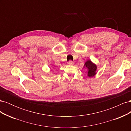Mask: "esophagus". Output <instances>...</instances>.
Returning a JSON list of instances; mask_svg holds the SVG:
<instances>
[{
	"mask_svg": "<svg viewBox=\"0 0 131 131\" xmlns=\"http://www.w3.org/2000/svg\"><path fill=\"white\" fill-rule=\"evenodd\" d=\"M68 64H69V65H70V66H73L74 65V62L72 61H69V62H68Z\"/></svg>",
	"mask_w": 131,
	"mask_h": 131,
	"instance_id": "esophagus-1",
	"label": "esophagus"
}]
</instances>
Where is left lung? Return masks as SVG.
Returning a JSON list of instances; mask_svg holds the SVG:
<instances>
[{
    "instance_id": "obj_1",
    "label": "left lung",
    "mask_w": 131,
    "mask_h": 131,
    "mask_svg": "<svg viewBox=\"0 0 131 131\" xmlns=\"http://www.w3.org/2000/svg\"><path fill=\"white\" fill-rule=\"evenodd\" d=\"M84 68H86L88 69L87 74L89 78L93 77L97 74L96 71L97 69V66L91 60H88L85 62Z\"/></svg>"
}]
</instances>
